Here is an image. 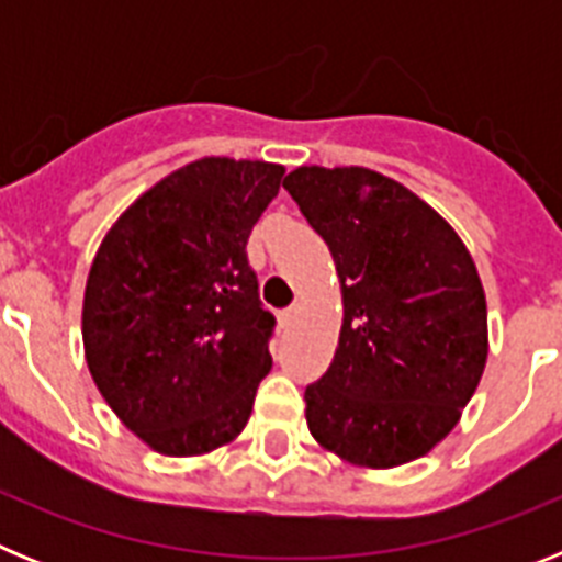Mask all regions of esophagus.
<instances>
[{"mask_svg": "<svg viewBox=\"0 0 562 562\" xmlns=\"http://www.w3.org/2000/svg\"><path fill=\"white\" fill-rule=\"evenodd\" d=\"M295 315H297V304H292L290 310H281V312H278V324H281V326H290L292 321H295Z\"/></svg>", "mask_w": 562, "mask_h": 562, "instance_id": "esophagus-1", "label": "esophagus"}]
</instances>
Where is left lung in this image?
I'll use <instances>...</instances> for the list:
<instances>
[{"label": "left lung", "instance_id": "left-lung-1", "mask_svg": "<svg viewBox=\"0 0 562 562\" xmlns=\"http://www.w3.org/2000/svg\"><path fill=\"white\" fill-rule=\"evenodd\" d=\"M329 245L342 290L335 360L306 385V425L360 467L430 453L486 362V301L459 233L371 168L301 166L284 180Z\"/></svg>", "mask_w": 562, "mask_h": 562}]
</instances>
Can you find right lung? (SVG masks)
Here are the masks:
<instances>
[{
	"label": "right lung",
	"mask_w": 562,
	"mask_h": 562,
	"mask_svg": "<svg viewBox=\"0 0 562 562\" xmlns=\"http://www.w3.org/2000/svg\"><path fill=\"white\" fill-rule=\"evenodd\" d=\"M284 166L205 157L168 173L98 247L83 351L109 408L166 456H200L245 430L272 369L276 317L247 238Z\"/></svg>",
	"instance_id": "obj_1"
}]
</instances>
